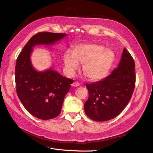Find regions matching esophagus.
Listing matches in <instances>:
<instances>
[{"label":"esophagus","mask_w":153,"mask_h":153,"mask_svg":"<svg viewBox=\"0 0 153 153\" xmlns=\"http://www.w3.org/2000/svg\"><path fill=\"white\" fill-rule=\"evenodd\" d=\"M80 85V84L78 82H73V84H72V86L73 87H78V86H79Z\"/></svg>","instance_id":"34e87169"}]
</instances>
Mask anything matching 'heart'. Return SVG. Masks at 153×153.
<instances>
[{"label":"heart","mask_w":153,"mask_h":153,"mask_svg":"<svg viewBox=\"0 0 153 153\" xmlns=\"http://www.w3.org/2000/svg\"><path fill=\"white\" fill-rule=\"evenodd\" d=\"M115 59L112 50L97 44H82L73 53L68 52L64 55V68L69 76H73L83 64V73L91 81L104 78L112 66Z\"/></svg>","instance_id":"heart-1"}]
</instances>
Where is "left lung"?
Returning a JSON list of instances; mask_svg holds the SVG:
<instances>
[{
  "label": "left lung",
  "mask_w": 153,
  "mask_h": 153,
  "mask_svg": "<svg viewBox=\"0 0 153 153\" xmlns=\"http://www.w3.org/2000/svg\"><path fill=\"white\" fill-rule=\"evenodd\" d=\"M135 62L126 48L121 61L109 76L89 84L85 114L93 121H106L117 117L127 106L135 89Z\"/></svg>",
  "instance_id": "8db88e82"
}]
</instances>
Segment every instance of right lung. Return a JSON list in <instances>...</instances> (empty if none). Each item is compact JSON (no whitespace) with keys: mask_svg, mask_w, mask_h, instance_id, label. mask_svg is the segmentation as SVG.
<instances>
[{"mask_svg":"<svg viewBox=\"0 0 153 153\" xmlns=\"http://www.w3.org/2000/svg\"><path fill=\"white\" fill-rule=\"evenodd\" d=\"M66 34L42 32L29 40L18 55L15 67L17 95L25 109L43 120L56 117L61 113L64 97L73 80L50 68L38 71L32 65L30 55L36 45L52 46Z\"/></svg>","mask_w":153,"mask_h":153,"instance_id":"add662e5","label":"right lung"}]
</instances>
